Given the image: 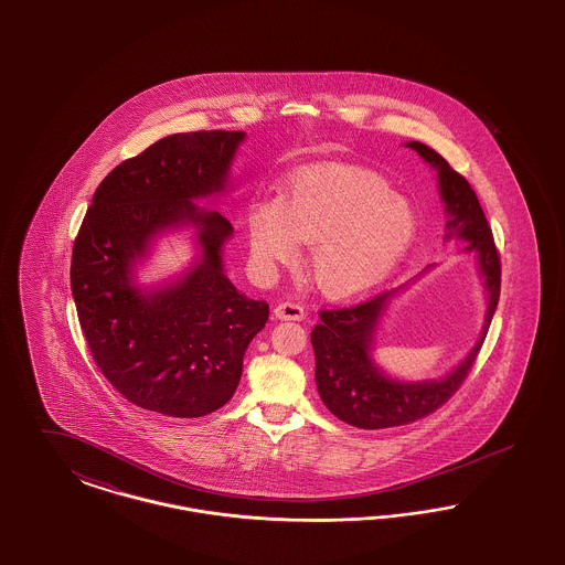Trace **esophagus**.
Masks as SVG:
<instances>
[{
  "mask_svg": "<svg viewBox=\"0 0 565 565\" xmlns=\"http://www.w3.org/2000/svg\"><path fill=\"white\" fill-rule=\"evenodd\" d=\"M274 316L278 318V320H301L306 312H303V308L299 306V303H295V301H280V303H276V308H274Z\"/></svg>",
  "mask_w": 565,
  "mask_h": 565,
  "instance_id": "obj_1",
  "label": "esophagus"
}]
</instances>
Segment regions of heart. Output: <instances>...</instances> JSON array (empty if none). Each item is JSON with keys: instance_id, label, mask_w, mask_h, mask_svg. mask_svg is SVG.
I'll use <instances>...</instances> for the list:
<instances>
[{"instance_id": "b5f03b06", "label": "heart", "mask_w": 565, "mask_h": 565, "mask_svg": "<svg viewBox=\"0 0 565 565\" xmlns=\"http://www.w3.org/2000/svg\"><path fill=\"white\" fill-rule=\"evenodd\" d=\"M417 213L375 173L312 168L292 175L278 199L253 203L247 234L262 266L291 264L312 243L313 285L331 299L373 291L413 247Z\"/></svg>"}]
</instances>
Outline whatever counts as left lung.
<instances>
[{
	"mask_svg": "<svg viewBox=\"0 0 565 565\" xmlns=\"http://www.w3.org/2000/svg\"><path fill=\"white\" fill-rule=\"evenodd\" d=\"M404 147L417 150L418 157L438 173L439 196L446 211L444 241L467 243L462 252L476 257L486 292V316L473 348L450 373L438 379L406 381L387 375L376 364L373 350L383 316L408 282L354 308L320 312V322L312 331L318 394L334 417L360 429L397 427L438 411L473 366L501 295V259L476 192L434 148L420 142H406ZM431 268L427 266L425 273Z\"/></svg>",
	"mask_w": 565,
	"mask_h": 565,
	"instance_id": "1",
	"label": "left lung"
}]
</instances>
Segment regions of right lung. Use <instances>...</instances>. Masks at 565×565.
Masks as SVG:
<instances>
[{
	"label": "right lung",
	"mask_w": 565,
	"mask_h": 565,
	"mask_svg": "<svg viewBox=\"0 0 565 565\" xmlns=\"http://www.w3.org/2000/svg\"><path fill=\"white\" fill-rule=\"evenodd\" d=\"M245 131L173 134L113 169L75 238L71 291L92 355L124 396L152 413L194 418L236 392L243 358L268 303L224 270L232 224L196 205L231 190ZM190 230L186 271L145 286L137 270L169 231Z\"/></svg>",
	"instance_id": "add662e5"
}]
</instances>
